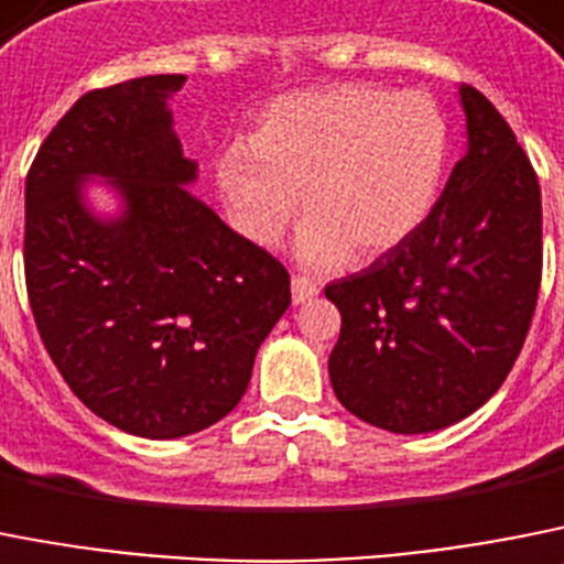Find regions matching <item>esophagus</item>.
I'll list each match as a JSON object with an SVG mask.
<instances>
[{
  "mask_svg": "<svg viewBox=\"0 0 564 564\" xmlns=\"http://www.w3.org/2000/svg\"><path fill=\"white\" fill-rule=\"evenodd\" d=\"M317 292H321V289H317V283L312 281V278H306V275L292 278V301H295V303L312 301Z\"/></svg>",
  "mask_w": 564,
  "mask_h": 564,
  "instance_id": "obj_1",
  "label": "esophagus"
}]
</instances>
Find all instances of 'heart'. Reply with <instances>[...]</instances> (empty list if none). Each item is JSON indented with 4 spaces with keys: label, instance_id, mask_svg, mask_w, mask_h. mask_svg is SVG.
Masks as SVG:
<instances>
[{
    "label": "heart",
    "instance_id": "1",
    "mask_svg": "<svg viewBox=\"0 0 564 564\" xmlns=\"http://www.w3.org/2000/svg\"><path fill=\"white\" fill-rule=\"evenodd\" d=\"M445 150L431 99L343 85L278 105L249 144L221 155L218 189L235 229L261 247L278 241L301 195L310 218L297 254L326 269L405 241L437 200Z\"/></svg>",
    "mask_w": 564,
    "mask_h": 564
}]
</instances>
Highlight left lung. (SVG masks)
<instances>
[{
    "mask_svg": "<svg viewBox=\"0 0 564 564\" xmlns=\"http://www.w3.org/2000/svg\"><path fill=\"white\" fill-rule=\"evenodd\" d=\"M468 153L414 232L329 283L337 400L366 423L425 434L491 400L517 364L542 281L540 181L497 107L459 87Z\"/></svg>",
    "mask_w": 564,
    "mask_h": 564,
    "instance_id": "8db88e82",
    "label": "left lung"
}]
</instances>
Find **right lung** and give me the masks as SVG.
<instances>
[{"mask_svg":"<svg viewBox=\"0 0 564 564\" xmlns=\"http://www.w3.org/2000/svg\"><path fill=\"white\" fill-rule=\"evenodd\" d=\"M187 76L85 93L39 147L24 181V283L58 375L96 417L147 440L227 417L289 301L278 258L232 232L184 184L166 99ZM90 174L126 209L84 207Z\"/></svg>","mask_w":564,"mask_h":564,"instance_id":"1","label":"right lung"}]
</instances>
